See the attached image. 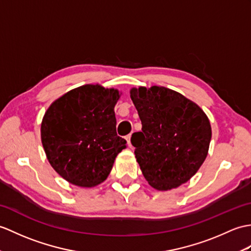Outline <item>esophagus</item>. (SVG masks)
<instances>
[{"instance_id":"1","label":"esophagus","mask_w":251,"mask_h":251,"mask_svg":"<svg viewBox=\"0 0 251 251\" xmlns=\"http://www.w3.org/2000/svg\"><path fill=\"white\" fill-rule=\"evenodd\" d=\"M130 138H131V135H128V136H126V141H127V144H128V147H131Z\"/></svg>"}]
</instances>
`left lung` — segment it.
Masks as SVG:
<instances>
[{
  "mask_svg": "<svg viewBox=\"0 0 251 251\" xmlns=\"http://www.w3.org/2000/svg\"><path fill=\"white\" fill-rule=\"evenodd\" d=\"M142 123L131 144L148 183L170 190L189 180L204 162L212 128L206 114L194 101L164 86L130 90Z\"/></svg>",
  "mask_w": 251,
  "mask_h": 251,
  "instance_id": "8db88e82",
  "label": "left lung"
}]
</instances>
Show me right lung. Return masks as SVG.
I'll list each match as a JSON object with an SVG mask.
<instances>
[{"mask_svg": "<svg viewBox=\"0 0 251 251\" xmlns=\"http://www.w3.org/2000/svg\"><path fill=\"white\" fill-rule=\"evenodd\" d=\"M118 90L85 84L67 92L47 110L42 143L52 168L80 187L102 183L115 157L126 148L116 135L114 106Z\"/></svg>", "mask_w": 251, "mask_h": 251, "instance_id": "obj_1", "label": "right lung"}]
</instances>
